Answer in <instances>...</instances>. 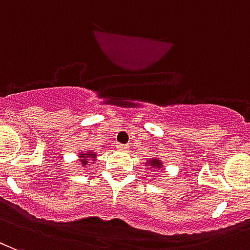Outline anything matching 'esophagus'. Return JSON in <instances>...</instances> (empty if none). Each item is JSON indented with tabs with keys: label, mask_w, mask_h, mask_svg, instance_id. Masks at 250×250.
Returning <instances> with one entry per match:
<instances>
[{
	"label": "esophagus",
	"mask_w": 250,
	"mask_h": 250,
	"mask_svg": "<svg viewBox=\"0 0 250 250\" xmlns=\"http://www.w3.org/2000/svg\"><path fill=\"white\" fill-rule=\"evenodd\" d=\"M116 147H117V149H120V150H126L127 145H124V144H117V145H116Z\"/></svg>",
	"instance_id": "1"
}]
</instances>
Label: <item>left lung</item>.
<instances>
[{
  "instance_id": "left-lung-1",
  "label": "left lung",
  "mask_w": 250,
  "mask_h": 250,
  "mask_svg": "<svg viewBox=\"0 0 250 250\" xmlns=\"http://www.w3.org/2000/svg\"><path fill=\"white\" fill-rule=\"evenodd\" d=\"M146 167H157V169H160V167H163V163L157 158H152L146 163Z\"/></svg>"
}]
</instances>
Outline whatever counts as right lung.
<instances>
[{"label": "right lung", "mask_w": 250, "mask_h": 250, "mask_svg": "<svg viewBox=\"0 0 250 250\" xmlns=\"http://www.w3.org/2000/svg\"><path fill=\"white\" fill-rule=\"evenodd\" d=\"M80 163L83 164V165H86L87 161H89V158L92 160V161H94L96 160V154H93L92 152H87V153H80Z\"/></svg>", "instance_id": "obj_1"}]
</instances>
